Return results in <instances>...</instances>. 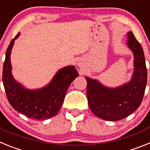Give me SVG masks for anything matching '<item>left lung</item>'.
<instances>
[{
    "instance_id": "8db88e82",
    "label": "left lung",
    "mask_w": 150,
    "mask_h": 150,
    "mask_svg": "<svg viewBox=\"0 0 150 150\" xmlns=\"http://www.w3.org/2000/svg\"><path fill=\"white\" fill-rule=\"evenodd\" d=\"M128 46L134 55V71L132 80L116 88L102 86L95 79L86 77V95L91 112L107 121L127 117L140 107L147 83V69L142 46L132 31L128 33Z\"/></svg>"
}]
</instances>
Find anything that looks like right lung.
Returning a JSON list of instances; mask_svg holds the SVG:
<instances>
[{"instance_id": "obj_1", "label": "right lung", "mask_w": 150, "mask_h": 150, "mask_svg": "<svg viewBox=\"0 0 150 150\" xmlns=\"http://www.w3.org/2000/svg\"><path fill=\"white\" fill-rule=\"evenodd\" d=\"M19 34L18 32L8 46L3 67L2 79L6 98L16 110L27 117L37 120H47L60 110L69 86L78 76L77 71L74 66L66 67L58 71L47 86L32 91L24 88L16 82L11 74V50Z\"/></svg>"}]
</instances>
